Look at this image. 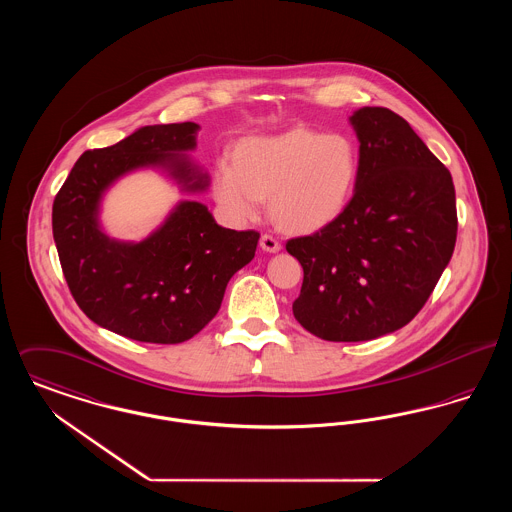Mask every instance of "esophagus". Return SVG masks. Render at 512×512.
Segmentation results:
<instances>
[{"label":"esophagus","instance_id":"1","mask_svg":"<svg viewBox=\"0 0 512 512\" xmlns=\"http://www.w3.org/2000/svg\"><path fill=\"white\" fill-rule=\"evenodd\" d=\"M259 244L263 247V251H268V253H276V251L282 249V244H280L272 234H263Z\"/></svg>","mask_w":512,"mask_h":512}]
</instances>
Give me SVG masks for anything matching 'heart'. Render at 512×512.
I'll return each instance as SVG.
<instances>
[{
    "mask_svg": "<svg viewBox=\"0 0 512 512\" xmlns=\"http://www.w3.org/2000/svg\"><path fill=\"white\" fill-rule=\"evenodd\" d=\"M359 174L361 151L349 134L293 126L242 140L234 149V165H217L213 195L236 222L257 219L268 197L280 228L311 234L345 213Z\"/></svg>",
    "mask_w": 512,
    "mask_h": 512,
    "instance_id": "1",
    "label": "heart"
}]
</instances>
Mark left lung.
<instances>
[{
    "label": "left lung",
    "instance_id": "8db88e82",
    "mask_svg": "<svg viewBox=\"0 0 512 512\" xmlns=\"http://www.w3.org/2000/svg\"><path fill=\"white\" fill-rule=\"evenodd\" d=\"M355 195L334 224L288 240L303 267L293 317L326 341H366L409 324L457 242L451 172L386 107H363Z\"/></svg>",
    "mask_w": 512,
    "mask_h": 512
}]
</instances>
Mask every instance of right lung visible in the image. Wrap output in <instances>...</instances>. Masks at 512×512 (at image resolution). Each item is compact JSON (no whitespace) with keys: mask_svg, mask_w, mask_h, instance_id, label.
I'll use <instances>...</instances> for the list:
<instances>
[{"mask_svg":"<svg viewBox=\"0 0 512 512\" xmlns=\"http://www.w3.org/2000/svg\"><path fill=\"white\" fill-rule=\"evenodd\" d=\"M197 128L153 124L115 146L84 151L53 201V240L76 305L130 340L194 338L219 313L234 272L255 257L259 232L222 228L197 201H182L140 244L109 240L99 230L101 194L124 172L157 165L186 190L207 186V174L184 155L195 147Z\"/></svg>","mask_w":512,"mask_h":512,"instance_id":"1","label":"right lung"}]
</instances>
